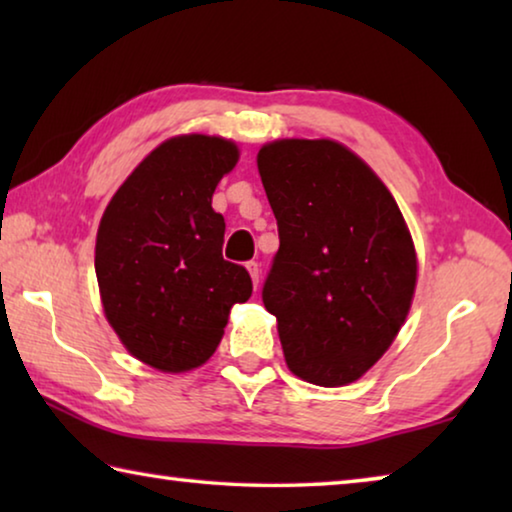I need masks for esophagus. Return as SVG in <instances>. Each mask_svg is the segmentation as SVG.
<instances>
[{
    "instance_id": "34e87169",
    "label": "esophagus",
    "mask_w": 512,
    "mask_h": 512,
    "mask_svg": "<svg viewBox=\"0 0 512 512\" xmlns=\"http://www.w3.org/2000/svg\"><path fill=\"white\" fill-rule=\"evenodd\" d=\"M246 268H248L250 277H253V284L257 287V284H259V273H262V271H259V264L257 262H248Z\"/></svg>"
}]
</instances>
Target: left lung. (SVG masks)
Segmentation results:
<instances>
[{
	"instance_id": "1",
	"label": "left lung",
	"mask_w": 512,
	"mask_h": 512,
	"mask_svg": "<svg viewBox=\"0 0 512 512\" xmlns=\"http://www.w3.org/2000/svg\"><path fill=\"white\" fill-rule=\"evenodd\" d=\"M280 248L262 300L287 366L318 386L357 381L411 309L418 259L395 198L334 140H277L257 153Z\"/></svg>"
}]
</instances>
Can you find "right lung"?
<instances>
[{"label":"right lung","instance_id":"add662e5","mask_svg":"<svg viewBox=\"0 0 512 512\" xmlns=\"http://www.w3.org/2000/svg\"><path fill=\"white\" fill-rule=\"evenodd\" d=\"M237 160V144L223 137H171L103 212L94 250L103 314L124 348L155 370L203 366L232 305L253 293L246 268L223 259L225 221L212 210Z\"/></svg>","mask_w":512,"mask_h":512}]
</instances>
